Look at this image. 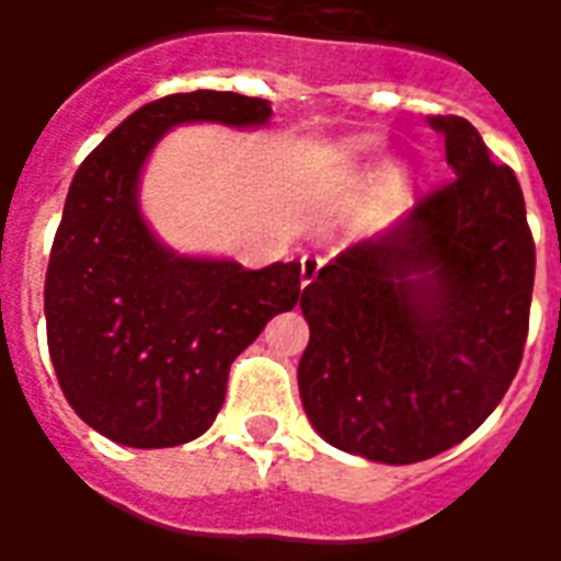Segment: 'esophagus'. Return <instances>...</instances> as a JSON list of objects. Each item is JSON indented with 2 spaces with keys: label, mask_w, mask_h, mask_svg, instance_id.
Segmentation results:
<instances>
[{
  "label": "esophagus",
  "mask_w": 561,
  "mask_h": 561,
  "mask_svg": "<svg viewBox=\"0 0 561 561\" xmlns=\"http://www.w3.org/2000/svg\"><path fill=\"white\" fill-rule=\"evenodd\" d=\"M318 270H321V257L304 255L300 257V285H312V279L318 276Z\"/></svg>",
  "instance_id": "esophagus-1"
}]
</instances>
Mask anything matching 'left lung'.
<instances>
[{"label":"left lung","mask_w":561,"mask_h":561,"mask_svg":"<svg viewBox=\"0 0 561 561\" xmlns=\"http://www.w3.org/2000/svg\"><path fill=\"white\" fill-rule=\"evenodd\" d=\"M430 126L457 176L390 231L348 245L300 297L306 417L333 447L388 466L474 433L511 388L529 333L535 240L517 176L493 164L469 119Z\"/></svg>","instance_id":"obj_1"}]
</instances>
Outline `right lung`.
<instances>
[{"instance_id": "add662e5", "label": "right lung", "mask_w": 561, "mask_h": 561, "mask_svg": "<svg viewBox=\"0 0 561 561\" xmlns=\"http://www.w3.org/2000/svg\"><path fill=\"white\" fill-rule=\"evenodd\" d=\"M270 102L240 92H176L123 119L71 180L54 237L44 316L68 405L126 447H173L207 433L228 373L270 318L304 297L300 264L245 270L176 255L138 207L144 161L183 123L264 126Z\"/></svg>"}]
</instances>
